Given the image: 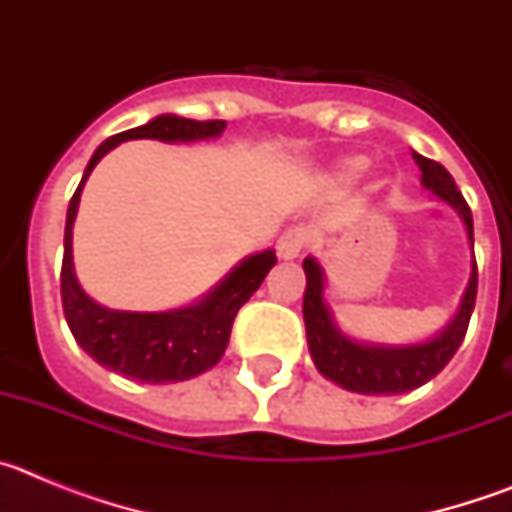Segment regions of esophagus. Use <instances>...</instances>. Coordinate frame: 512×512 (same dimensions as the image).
I'll use <instances>...</instances> for the list:
<instances>
[{"label":"esophagus","instance_id":"obj_1","mask_svg":"<svg viewBox=\"0 0 512 512\" xmlns=\"http://www.w3.org/2000/svg\"><path fill=\"white\" fill-rule=\"evenodd\" d=\"M307 246V230L305 228H289L279 235L277 241V253L282 261L297 259L302 253V248Z\"/></svg>","mask_w":512,"mask_h":512}]
</instances>
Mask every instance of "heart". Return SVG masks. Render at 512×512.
I'll list each match as a JSON object with an SVG mask.
<instances>
[{
	"mask_svg": "<svg viewBox=\"0 0 512 512\" xmlns=\"http://www.w3.org/2000/svg\"><path fill=\"white\" fill-rule=\"evenodd\" d=\"M369 171V158L366 156H348L341 158L336 166H333V182L338 184H354L359 176H364Z\"/></svg>",
	"mask_w": 512,
	"mask_h": 512,
	"instance_id": "heart-1",
	"label": "heart"
}]
</instances>
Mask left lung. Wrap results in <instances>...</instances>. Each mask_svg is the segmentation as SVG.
<instances>
[{"label":"left lung","instance_id":"1","mask_svg":"<svg viewBox=\"0 0 512 512\" xmlns=\"http://www.w3.org/2000/svg\"><path fill=\"white\" fill-rule=\"evenodd\" d=\"M413 161L420 169V187L431 192L441 205L451 207L461 217L467 241L472 248V269L469 282L454 318L443 325L438 333L423 338V341L408 343H379L361 341L348 336L346 330L336 323L333 307L325 300V269L315 256L302 261L307 287L302 300V315H305L307 348L310 359L325 379L359 395H402V392L418 390L425 382H431L443 366L449 364L456 348L467 336L469 318H472L474 300H477V261H474V225L472 210L467 200L456 189L454 176L431 158L413 151Z\"/></svg>","mask_w":512,"mask_h":512}]
</instances>
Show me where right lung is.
Listing matches in <instances>:
<instances>
[{
  "label": "right lung",
  "instance_id": "right-lung-1",
  "mask_svg": "<svg viewBox=\"0 0 512 512\" xmlns=\"http://www.w3.org/2000/svg\"><path fill=\"white\" fill-rule=\"evenodd\" d=\"M223 120H187L179 115H158L140 128L107 138L89 158L79 187L69 202L63 230L61 300L63 315L84 351L99 366L143 384H174L207 372L223 359L230 328L243 305L261 287L269 269L277 264L274 248L251 253L233 266L200 300L171 310L138 312L112 310L84 292L74 266V220L81 192L94 166L125 140H161V143H197L220 138Z\"/></svg>",
  "mask_w": 512,
  "mask_h": 512
}]
</instances>
